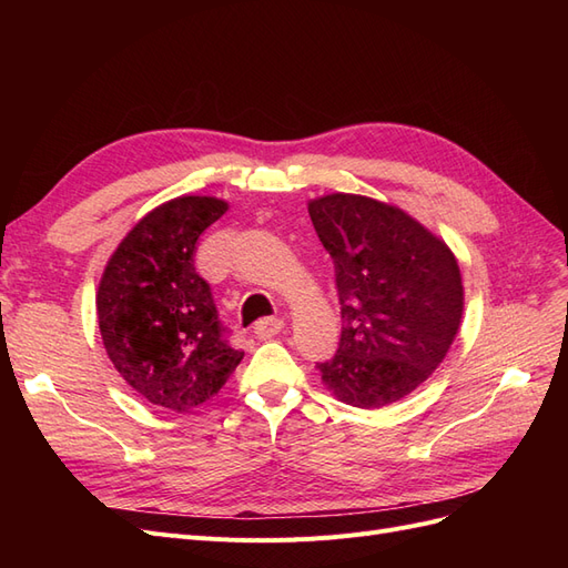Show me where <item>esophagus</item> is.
<instances>
[{
  "label": "esophagus",
  "mask_w": 568,
  "mask_h": 568,
  "mask_svg": "<svg viewBox=\"0 0 568 568\" xmlns=\"http://www.w3.org/2000/svg\"><path fill=\"white\" fill-rule=\"evenodd\" d=\"M282 326H284L282 320H277V317H265V320H257V322H255L253 334H255L257 338H272V336H277V334L282 332Z\"/></svg>",
  "instance_id": "34e87169"
}]
</instances>
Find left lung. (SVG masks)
Wrapping results in <instances>:
<instances>
[{"label":"left lung","instance_id":"obj_1","mask_svg":"<svg viewBox=\"0 0 568 568\" xmlns=\"http://www.w3.org/2000/svg\"><path fill=\"white\" fill-rule=\"evenodd\" d=\"M336 270L341 343L317 363L341 403L374 409L405 398L448 355L464 311L455 253L398 205L359 194L307 203Z\"/></svg>","mask_w":568,"mask_h":568}]
</instances>
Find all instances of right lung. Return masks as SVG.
<instances>
[{"mask_svg": "<svg viewBox=\"0 0 568 568\" xmlns=\"http://www.w3.org/2000/svg\"><path fill=\"white\" fill-rule=\"evenodd\" d=\"M215 196H178L118 244L97 291L99 332L128 386L192 412L227 384L244 353L225 341L211 286L194 267L199 236L227 213Z\"/></svg>", "mask_w": 568, "mask_h": 568, "instance_id": "add662e5", "label": "right lung"}]
</instances>
